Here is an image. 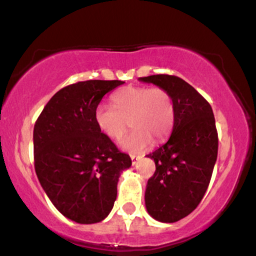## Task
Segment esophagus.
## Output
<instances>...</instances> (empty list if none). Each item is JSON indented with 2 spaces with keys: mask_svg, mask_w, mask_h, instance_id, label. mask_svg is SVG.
I'll return each mask as SVG.
<instances>
[{
  "mask_svg": "<svg viewBox=\"0 0 256 256\" xmlns=\"http://www.w3.org/2000/svg\"><path fill=\"white\" fill-rule=\"evenodd\" d=\"M130 158H132V166H135L136 164H138V161L140 160V156H138V155L132 154V155H130Z\"/></svg>",
  "mask_w": 256,
  "mask_h": 256,
  "instance_id": "obj_1",
  "label": "esophagus"
}]
</instances>
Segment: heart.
<instances>
[{"label":"heart","mask_w":256,"mask_h":256,"mask_svg":"<svg viewBox=\"0 0 256 256\" xmlns=\"http://www.w3.org/2000/svg\"><path fill=\"white\" fill-rule=\"evenodd\" d=\"M112 106L100 104L94 109V121L100 132L110 140H118L129 124L132 130L121 141L122 148L140 152L169 136L175 124V102L162 87L128 86L112 96Z\"/></svg>","instance_id":"b5f03b06"}]
</instances>
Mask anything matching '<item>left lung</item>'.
<instances>
[{"label":"left lung","instance_id":"1","mask_svg":"<svg viewBox=\"0 0 256 256\" xmlns=\"http://www.w3.org/2000/svg\"><path fill=\"white\" fill-rule=\"evenodd\" d=\"M140 81L170 92L176 116L169 140L147 155L155 162L146 188L149 215L160 222H176L200 204L218 158V138L213 109L190 84L174 75H150Z\"/></svg>","mask_w":256,"mask_h":256}]
</instances>
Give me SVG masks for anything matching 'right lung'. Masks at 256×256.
<instances>
[{"instance_id": "1", "label": "right lung", "mask_w": 256, "mask_h": 256, "mask_svg": "<svg viewBox=\"0 0 256 256\" xmlns=\"http://www.w3.org/2000/svg\"><path fill=\"white\" fill-rule=\"evenodd\" d=\"M124 81L89 80L58 90L34 127V164L46 194L60 213L90 224L108 216L122 170L132 166L100 132L94 109Z\"/></svg>"}]
</instances>
